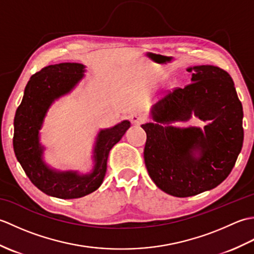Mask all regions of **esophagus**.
<instances>
[{"instance_id":"34e87169","label":"esophagus","mask_w":254,"mask_h":254,"mask_svg":"<svg viewBox=\"0 0 254 254\" xmlns=\"http://www.w3.org/2000/svg\"><path fill=\"white\" fill-rule=\"evenodd\" d=\"M145 120H146V116L144 115V113H141V112H134L133 115L131 116V121L134 123V124H141L143 123Z\"/></svg>"}]
</instances>
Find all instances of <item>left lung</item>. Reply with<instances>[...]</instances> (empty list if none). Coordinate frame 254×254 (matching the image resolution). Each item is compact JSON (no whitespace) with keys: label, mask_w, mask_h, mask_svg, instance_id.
Masks as SVG:
<instances>
[{"label":"left lung","mask_w":254,"mask_h":254,"mask_svg":"<svg viewBox=\"0 0 254 254\" xmlns=\"http://www.w3.org/2000/svg\"><path fill=\"white\" fill-rule=\"evenodd\" d=\"M191 84L177 88L150 109L153 122L142 127L147 139L144 160L160 190L193 196L220 185L233 170L244 143L242 105L230 75L214 65L188 67ZM194 114L203 129L180 128Z\"/></svg>","instance_id":"8db88e82"}]
</instances>
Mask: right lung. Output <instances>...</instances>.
Wrapping results in <instances>:
<instances>
[{"label": "right lung", "instance_id": "obj_1", "mask_svg": "<svg viewBox=\"0 0 254 254\" xmlns=\"http://www.w3.org/2000/svg\"><path fill=\"white\" fill-rule=\"evenodd\" d=\"M85 65L60 63L46 66L32 75L14 119L13 146L15 156L30 181L46 193L58 198H78L96 191L107 171L110 149L131 127L123 120L115 127L101 128L93 149V169L87 174L77 170H58L44 159L46 147L40 143V130L53 102L71 93L84 78Z\"/></svg>", "mask_w": 254, "mask_h": 254}]
</instances>
